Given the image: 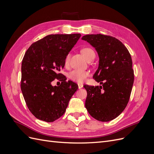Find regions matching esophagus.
Returning <instances> with one entry per match:
<instances>
[{
	"instance_id": "1",
	"label": "esophagus",
	"mask_w": 154,
	"mask_h": 154,
	"mask_svg": "<svg viewBox=\"0 0 154 154\" xmlns=\"http://www.w3.org/2000/svg\"><path fill=\"white\" fill-rule=\"evenodd\" d=\"M78 88H82L83 86V84H81V83H78Z\"/></svg>"
}]
</instances>
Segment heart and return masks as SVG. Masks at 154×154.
Wrapping results in <instances>:
<instances>
[{
    "mask_svg": "<svg viewBox=\"0 0 154 154\" xmlns=\"http://www.w3.org/2000/svg\"><path fill=\"white\" fill-rule=\"evenodd\" d=\"M82 54L84 56L85 58L87 60H89L91 58L95 57V53L91 48H83L81 51ZM69 58L70 56L67 54V57L65 59V64L68 65L69 62ZM90 75L89 72L88 71H80V70H73L71 72H70L69 74V77L72 80L78 83H83L85 82L86 78Z\"/></svg>",
    "mask_w": 154,
    "mask_h": 154,
    "instance_id": "b5f03b06",
    "label": "heart"
}]
</instances>
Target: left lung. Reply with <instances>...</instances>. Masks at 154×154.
Segmentation results:
<instances>
[{
  "instance_id": "8db88e82",
  "label": "left lung",
  "mask_w": 154,
  "mask_h": 154,
  "mask_svg": "<svg viewBox=\"0 0 154 154\" xmlns=\"http://www.w3.org/2000/svg\"><path fill=\"white\" fill-rule=\"evenodd\" d=\"M82 39L94 48L98 54V68L93 78L102 85L83 86L87 92L85 108L94 119L110 122L122 112L129 101L134 80L131 56L114 37L87 35Z\"/></svg>"
}]
</instances>
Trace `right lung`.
<instances>
[{"mask_svg": "<svg viewBox=\"0 0 154 154\" xmlns=\"http://www.w3.org/2000/svg\"><path fill=\"white\" fill-rule=\"evenodd\" d=\"M80 34L49 35L27 50L22 62L21 91L26 105L35 118L53 122L65 113L69 101L78 86L66 81L59 73L65 59L76 44ZM62 82L53 86L54 79Z\"/></svg>", "mask_w": 154, "mask_h": 154, "instance_id": "1", "label": "right lung"}]
</instances>
